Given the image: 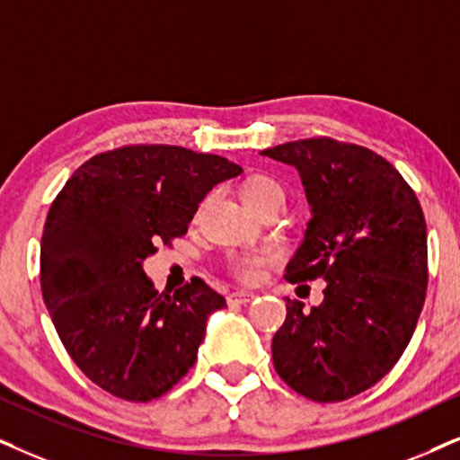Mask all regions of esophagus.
Wrapping results in <instances>:
<instances>
[{
	"mask_svg": "<svg viewBox=\"0 0 460 460\" xmlns=\"http://www.w3.org/2000/svg\"><path fill=\"white\" fill-rule=\"evenodd\" d=\"M257 295L250 293V290H235V293H231L226 301H229L231 305H242V304H248V301H252Z\"/></svg>",
	"mask_w": 460,
	"mask_h": 460,
	"instance_id": "34e87169",
	"label": "esophagus"
}]
</instances>
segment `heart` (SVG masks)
Masks as SVG:
<instances>
[{
    "mask_svg": "<svg viewBox=\"0 0 460 460\" xmlns=\"http://www.w3.org/2000/svg\"><path fill=\"white\" fill-rule=\"evenodd\" d=\"M242 197L250 210H254L271 199H284V189L278 180L270 176H252L243 182ZM270 259V254H240L231 261V270L243 282H257L263 276V267Z\"/></svg>",
    "mask_w": 460,
    "mask_h": 460,
    "instance_id": "obj_1",
    "label": "heart"
}]
</instances>
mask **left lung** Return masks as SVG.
<instances>
[{
  "label": "left lung",
  "mask_w": 460,
  "mask_h": 460,
  "mask_svg": "<svg viewBox=\"0 0 460 460\" xmlns=\"http://www.w3.org/2000/svg\"><path fill=\"white\" fill-rule=\"evenodd\" d=\"M261 155L295 167L310 203L287 280L327 282L312 310L284 299L273 367L318 403L350 399L380 382L414 335L427 293L422 208L401 173L369 148L312 137Z\"/></svg>",
  "instance_id": "1"
}]
</instances>
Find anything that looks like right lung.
Here are the masks:
<instances>
[{"mask_svg":"<svg viewBox=\"0 0 460 460\" xmlns=\"http://www.w3.org/2000/svg\"><path fill=\"white\" fill-rule=\"evenodd\" d=\"M242 172L182 146H125L83 163L52 201L40 246L44 304L69 357L103 391L150 401L195 365L225 297L199 278L159 295L144 259L187 234L203 197Z\"/></svg>","mask_w":460,"mask_h":460,"instance_id":"obj_1","label":"right lung"}]
</instances>
